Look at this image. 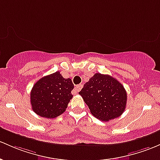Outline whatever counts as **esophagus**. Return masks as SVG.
<instances>
[{
	"mask_svg": "<svg viewBox=\"0 0 160 160\" xmlns=\"http://www.w3.org/2000/svg\"><path fill=\"white\" fill-rule=\"evenodd\" d=\"M82 87H83V85H82V84H78V85H77L76 87H74V89H73V91H72V94L75 95L78 93V92L82 89Z\"/></svg>",
	"mask_w": 160,
	"mask_h": 160,
	"instance_id": "esophagus-1",
	"label": "esophagus"
}]
</instances>
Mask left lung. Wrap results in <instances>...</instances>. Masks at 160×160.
<instances>
[{"mask_svg": "<svg viewBox=\"0 0 160 160\" xmlns=\"http://www.w3.org/2000/svg\"><path fill=\"white\" fill-rule=\"evenodd\" d=\"M79 94L92 115L103 122L118 118L125 110V89L116 79L108 74L95 73L84 84Z\"/></svg>", "mask_w": 160, "mask_h": 160, "instance_id": "8db88e82", "label": "left lung"}]
</instances>
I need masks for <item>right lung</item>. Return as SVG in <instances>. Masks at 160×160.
<instances>
[{"mask_svg":"<svg viewBox=\"0 0 160 160\" xmlns=\"http://www.w3.org/2000/svg\"><path fill=\"white\" fill-rule=\"evenodd\" d=\"M71 79L64 78L57 71L38 80L30 92L32 108L37 115L54 118L65 112L73 97Z\"/></svg>","mask_w":160,"mask_h":160,"instance_id":"add662e5","label":"right lung"}]
</instances>
